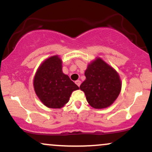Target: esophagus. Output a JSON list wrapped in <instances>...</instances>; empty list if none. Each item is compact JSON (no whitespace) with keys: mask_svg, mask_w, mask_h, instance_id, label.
<instances>
[{"mask_svg":"<svg viewBox=\"0 0 152 152\" xmlns=\"http://www.w3.org/2000/svg\"><path fill=\"white\" fill-rule=\"evenodd\" d=\"M75 83H76V84L78 86H80V85H81V81H80V80H77V81H75Z\"/></svg>","mask_w":152,"mask_h":152,"instance_id":"obj_1","label":"esophagus"}]
</instances>
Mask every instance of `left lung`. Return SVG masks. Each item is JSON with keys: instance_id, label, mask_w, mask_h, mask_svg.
<instances>
[{"instance_id": "obj_1", "label": "left lung", "mask_w": 152, "mask_h": 152, "mask_svg": "<svg viewBox=\"0 0 152 152\" xmlns=\"http://www.w3.org/2000/svg\"><path fill=\"white\" fill-rule=\"evenodd\" d=\"M86 80L80 86L87 102L94 109H105L115 102L121 89L120 76L112 66L101 58L88 64Z\"/></svg>"}]
</instances>
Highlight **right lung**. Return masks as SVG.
Instances as JSON below:
<instances>
[{"label":"right lung","mask_w":152,"mask_h":152,"mask_svg":"<svg viewBox=\"0 0 152 152\" xmlns=\"http://www.w3.org/2000/svg\"><path fill=\"white\" fill-rule=\"evenodd\" d=\"M34 91L41 102L50 109H61L69 102L74 91L79 89L62 71V60L58 55L46 58L36 71Z\"/></svg>","instance_id":"right-lung-1"}]
</instances>
